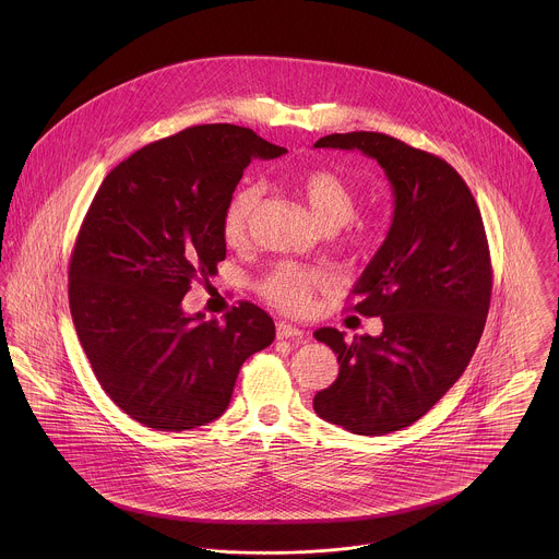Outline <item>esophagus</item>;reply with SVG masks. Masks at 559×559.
Masks as SVG:
<instances>
[{"instance_id": "esophagus-1", "label": "esophagus", "mask_w": 559, "mask_h": 559, "mask_svg": "<svg viewBox=\"0 0 559 559\" xmlns=\"http://www.w3.org/2000/svg\"><path fill=\"white\" fill-rule=\"evenodd\" d=\"M277 337L280 340H295V342H304L306 340V331L288 324V322H277Z\"/></svg>"}]
</instances>
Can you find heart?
I'll return each instance as SVG.
<instances>
[{"instance_id":"obj_1","label":"heart","mask_w":559,"mask_h":559,"mask_svg":"<svg viewBox=\"0 0 559 559\" xmlns=\"http://www.w3.org/2000/svg\"><path fill=\"white\" fill-rule=\"evenodd\" d=\"M299 195L306 200L312 217L320 228L333 233L344 228L357 213V195L350 182L329 167H310L295 180ZM260 202V187L253 182L240 185L224 209V239L239 245L249 233L251 217ZM361 230L348 235L346 242H361ZM326 284V277L314 266L280 262L260 282V295L284 312H304L312 297Z\"/></svg>"}]
</instances>
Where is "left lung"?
<instances>
[{
	"instance_id": "8db88e82",
	"label": "left lung",
	"mask_w": 559,
	"mask_h": 559,
	"mask_svg": "<svg viewBox=\"0 0 559 559\" xmlns=\"http://www.w3.org/2000/svg\"><path fill=\"white\" fill-rule=\"evenodd\" d=\"M314 146L361 151L394 187L392 228L350 306L381 317L383 333L353 342L331 326L314 333L340 364L314 411L355 435L379 437L426 415L472 361L492 290L488 240L467 182L448 160L374 131L333 133Z\"/></svg>"
}]
</instances>
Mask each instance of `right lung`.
<instances>
[{"label": "right lung", "mask_w": 559, "mask_h": 559, "mask_svg": "<svg viewBox=\"0 0 559 559\" xmlns=\"http://www.w3.org/2000/svg\"><path fill=\"white\" fill-rule=\"evenodd\" d=\"M284 153L245 127L198 124L100 182L71 253L69 304L94 377L135 421L180 432L217 419L242 361L275 340L249 301L224 322L180 304L226 258L222 219L242 169Z\"/></svg>", "instance_id": "right-lung-1"}]
</instances>
